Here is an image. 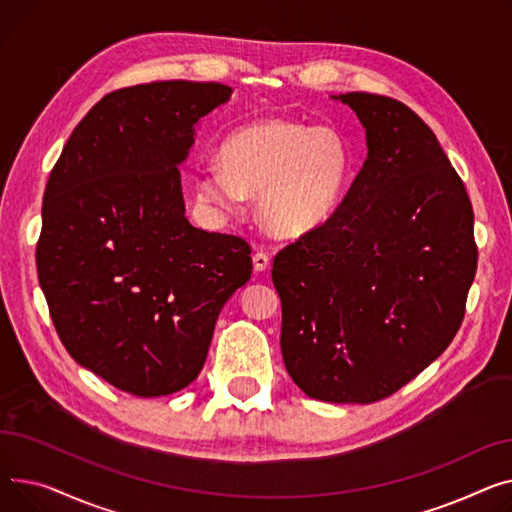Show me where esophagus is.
Instances as JSON below:
<instances>
[{
	"mask_svg": "<svg viewBox=\"0 0 512 512\" xmlns=\"http://www.w3.org/2000/svg\"><path fill=\"white\" fill-rule=\"evenodd\" d=\"M252 262H254V270L256 273H264V270L270 266V258L264 254V252H258L252 256Z\"/></svg>",
	"mask_w": 512,
	"mask_h": 512,
	"instance_id": "obj_1",
	"label": "esophagus"
}]
</instances>
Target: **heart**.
Returning <instances> with one entry per match:
<instances>
[{"instance_id": "obj_1", "label": "heart", "mask_w": 512, "mask_h": 512, "mask_svg": "<svg viewBox=\"0 0 512 512\" xmlns=\"http://www.w3.org/2000/svg\"><path fill=\"white\" fill-rule=\"evenodd\" d=\"M219 161L194 179L198 204L219 217H235L248 196H258L262 227L295 239L335 213L349 173V148L333 128L266 117L235 130Z\"/></svg>"}]
</instances>
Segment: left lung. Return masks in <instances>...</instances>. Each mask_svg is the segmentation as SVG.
<instances>
[{"instance_id": "8db88e82", "label": "left lung", "mask_w": 512, "mask_h": 512, "mask_svg": "<svg viewBox=\"0 0 512 512\" xmlns=\"http://www.w3.org/2000/svg\"><path fill=\"white\" fill-rule=\"evenodd\" d=\"M333 99L368 157L322 227L273 262L281 351L312 399L368 405L397 393L455 339L477 268L473 208L434 132L401 101Z\"/></svg>"}]
</instances>
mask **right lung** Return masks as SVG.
<instances>
[{
	"label": "right lung",
	"instance_id": "obj_1",
	"mask_svg": "<svg viewBox=\"0 0 512 512\" xmlns=\"http://www.w3.org/2000/svg\"><path fill=\"white\" fill-rule=\"evenodd\" d=\"M219 82L115 90L68 138L43 196L37 273L76 362L136 397L194 382L227 299L250 281V246L186 219L179 165L225 105Z\"/></svg>",
	"mask_w": 512,
	"mask_h": 512
}]
</instances>
